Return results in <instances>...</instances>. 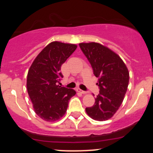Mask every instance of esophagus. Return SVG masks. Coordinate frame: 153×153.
<instances>
[{
    "label": "esophagus",
    "mask_w": 153,
    "mask_h": 153,
    "mask_svg": "<svg viewBox=\"0 0 153 153\" xmlns=\"http://www.w3.org/2000/svg\"><path fill=\"white\" fill-rule=\"evenodd\" d=\"M77 92H80V93H81V94H86V91H84V90H82V89H79V88H78V89H77Z\"/></svg>",
    "instance_id": "obj_1"
}]
</instances>
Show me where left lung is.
Instances as JSON below:
<instances>
[{
    "label": "left lung",
    "mask_w": 153,
    "mask_h": 153,
    "mask_svg": "<svg viewBox=\"0 0 153 153\" xmlns=\"http://www.w3.org/2000/svg\"><path fill=\"white\" fill-rule=\"evenodd\" d=\"M79 47L98 78L97 85L100 89L94 105L86 107V112L92 119L106 121L122 104L129 84V72L122 59L109 48L95 42L81 43Z\"/></svg>",
    "instance_id": "left-lung-1"
}]
</instances>
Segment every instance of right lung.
Wrapping results in <instances>:
<instances>
[{"mask_svg": "<svg viewBox=\"0 0 153 153\" xmlns=\"http://www.w3.org/2000/svg\"><path fill=\"white\" fill-rule=\"evenodd\" d=\"M75 44L54 41L34 60L27 74V87L35 113L46 121H55L67 112L72 89L61 86V65L75 52Z\"/></svg>", "mask_w": 153, "mask_h": 153, "instance_id": "add662e5", "label": "right lung"}]
</instances>
